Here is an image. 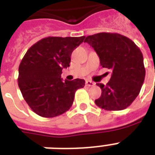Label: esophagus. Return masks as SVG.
Listing matches in <instances>:
<instances>
[{"label":"esophagus","mask_w":155,"mask_h":155,"mask_svg":"<svg viewBox=\"0 0 155 155\" xmlns=\"http://www.w3.org/2000/svg\"><path fill=\"white\" fill-rule=\"evenodd\" d=\"M85 84L87 85V87H93L95 85V83H93L92 81H90V80H87L85 82Z\"/></svg>","instance_id":"1"}]
</instances>
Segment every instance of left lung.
<instances>
[{
  "instance_id": "1",
  "label": "left lung",
  "mask_w": 155,
  "mask_h": 155,
  "mask_svg": "<svg viewBox=\"0 0 155 155\" xmlns=\"http://www.w3.org/2000/svg\"><path fill=\"white\" fill-rule=\"evenodd\" d=\"M103 68L113 71L106 85L97 84L101 96L95 103L108 111L122 110L138 96L146 75L141 50L129 38L116 33H99L86 37Z\"/></svg>"
}]
</instances>
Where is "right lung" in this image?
Returning a JSON list of instances; mask_svg holds the SVG:
<instances>
[{
  "label": "right lung",
  "mask_w": 155,
  "mask_h": 155,
  "mask_svg": "<svg viewBox=\"0 0 155 155\" xmlns=\"http://www.w3.org/2000/svg\"><path fill=\"white\" fill-rule=\"evenodd\" d=\"M82 37H47L28 50L18 68V86L30 108L42 117H54L72 105L76 90L84 80L61 78L69 67L71 55L84 39Z\"/></svg>",
  "instance_id": "obj_1"
}]
</instances>
